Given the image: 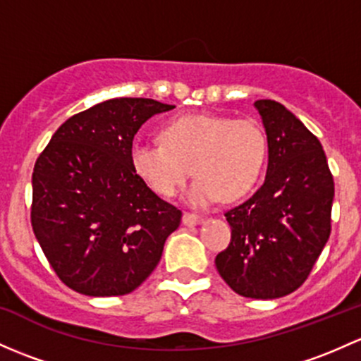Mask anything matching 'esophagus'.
Instances as JSON below:
<instances>
[{
	"mask_svg": "<svg viewBox=\"0 0 361 361\" xmlns=\"http://www.w3.org/2000/svg\"><path fill=\"white\" fill-rule=\"evenodd\" d=\"M181 221H183L185 226H195V225H200V223L204 221V218L199 214H192V212H185Z\"/></svg>",
	"mask_w": 361,
	"mask_h": 361,
	"instance_id": "34e87169",
	"label": "esophagus"
}]
</instances>
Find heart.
<instances>
[{
	"instance_id": "1",
	"label": "heart",
	"mask_w": 361,
	"mask_h": 361,
	"mask_svg": "<svg viewBox=\"0 0 361 361\" xmlns=\"http://www.w3.org/2000/svg\"><path fill=\"white\" fill-rule=\"evenodd\" d=\"M162 142L135 138L130 161L135 173L155 193L173 197L190 178L187 199L192 206H209L242 199L252 190L268 161V136L252 119L226 116H183L169 121Z\"/></svg>"
}]
</instances>
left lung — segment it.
Returning <instances> with one entry per match:
<instances>
[{"label":"left lung","instance_id":"8db88e82","mask_svg":"<svg viewBox=\"0 0 361 361\" xmlns=\"http://www.w3.org/2000/svg\"><path fill=\"white\" fill-rule=\"evenodd\" d=\"M254 107L268 136L263 187L226 212L231 242L219 275L244 298L276 299L308 279L331 235L334 180L322 143L275 100Z\"/></svg>","mask_w":361,"mask_h":361}]
</instances>
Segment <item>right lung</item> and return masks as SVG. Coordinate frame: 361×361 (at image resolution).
<instances>
[{
    "instance_id": "right-lung-1",
    "label": "right lung",
    "mask_w": 361,
    "mask_h": 361,
    "mask_svg": "<svg viewBox=\"0 0 361 361\" xmlns=\"http://www.w3.org/2000/svg\"><path fill=\"white\" fill-rule=\"evenodd\" d=\"M174 105L112 98L67 119L32 173L34 235L59 279L91 298L130 294L155 270L181 211L135 173L142 124Z\"/></svg>"
}]
</instances>
